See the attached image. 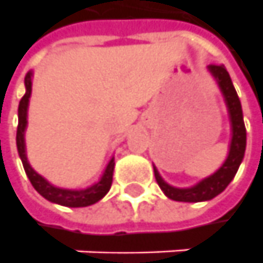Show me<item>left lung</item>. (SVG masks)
Returning a JSON list of instances; mask_svg holds the SVG:
<instances>
[{
  "label": "left lung",
  "instance_id": "left-lung-1",
  "mask_svg": "<svg viewBox=\"0 0 263 263\" xmlns=\"http://www.w3.org/2000/svg\"><path fill=\"white\" fill-rule=\"evenodd\" d=\"M210 72L214 75V78L217 79L218 86L221 89V92L224 95L229 112H230V121H232V144H230V152L227 156L226 162L223 163V166L218 169L217 172L211 177L202 179L200 184H197L193 188H174L168 185L162 178L159 177L156 168L155 171V178L156 182L160 186V190L163 194L174 200V201H184V202H198L207 201L214 198L216 195L223 193L226 190V186L236 175L237 169L240 166L243 156H245V149H246V127L243 123V112L240 100L237 97V92L234 89L233 82L230 79V75L223 65H210Z\"/></svg>",
  "mask_w": 263,
  "mask_h": 263
}]
</instances>
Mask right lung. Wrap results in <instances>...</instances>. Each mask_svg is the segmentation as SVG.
Segmentation results:
<instances>
[{
    "label": "right lung",
    "instance_id": "1",
    "mask_svg": "<svg viewBox=\"0 0 263 263\" xmlns=\"http://www.w3.org/2000/svg\"><path fill=\"white\" fill-rule=\"evenodd\" d=\"M24 85H26V94L23 95L18 104V127H17V149L20 155L21 162L24 171L29 177L30 182L34 186L37 193L42 197H45L49 201L61 204L65 207H86L100 201L105 194L110 191L111 184H112V172H114V159L110 160L108 166L104 172L103 178L92 186L81 190V191H72V190H62L50 185L45 178L40 177L37 172H34L27 162L26 158V147H24V130L27 126V107H29V98L31 94V73H27L24 78Z\"/></svg>",
    "mask_w": 263,
    "mask_h": 263
}]
</instances>
